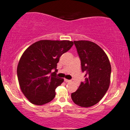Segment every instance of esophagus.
<instances>
[{"label": "esophagus", "instance_id": "34e87169", "mask_svg": "<svg viewBox=\"0 0 130 130\" xmlns=\"http://www.w3.org/2000/svg\"><path fill=\"white\" fill-rule=\"evenodd\" d=\"M64 82H67V83H68V82H71V81L69 80V79H64Z\"/></svg>", "mask_w": 130, "mask_h": 130}]
</instances>
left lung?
Masks as SVG:
<instances>
[{"mask_svg":"<svg viewBox=\"0 0 130 130\" xmlns=\"http://www.w3.org/2000/svg\"><path fill=\"white\" fill-rule=\"evenodd\" d=\"M85 79L71 95L74 104L89 107L104 96L110 84L111 66L104 51L96 43L86 40L74 41Z\"/></svg>","mask_w":130,"mask_h":130,"instance_id":"obj_1","label":"left lung"}]
</instances>
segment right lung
<instances>
[{
    "label": "right lung",
    "mask_w": 130,
    "mask_h": 130,
    "mask_svg": "<svg viewBox=\"0 0 130 130\" xmlns=\"http://www.w3.org/2000/svg\"><path fill=\"white\" fill-rule=\"evenodd\" d=\"M73 45L69 40H45L33 43L24 51L17 74L22 92L31 103L41 106L54 99L56 88L64 82L57 76V64Z\"/></svg>",
    "instance_id": "obj_1"
}]
</instances>
